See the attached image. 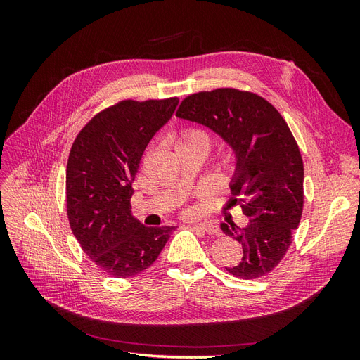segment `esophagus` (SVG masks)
Instances as JSON below:
<instances>
[{
	"mask_svg": "<svg viewBox=\"0 0 360 360\" xmlns=\"http://www.w3.org/2000/svg\"><path fill=\"white\" fill-rule=\"evenodd\" d=\"M193 228H195V230L201 231V233H205V234L219 236V230H217L216 226H213V225H210V224H195Z\"/></svg>",
	"mask_w": 360,
	"mask_h": 360,
	"instance_id": "obj_1",
	"label": "esophagus"
}]
</instances>
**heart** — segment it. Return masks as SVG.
<instances>
[{"label":"heart","mask_w":360,"mask_h":360,"mask_svg":"<svg viewBox=\"0 0 360 360\" xmlns=\"http://www.w3.org/2000/svg\"><path fill=\"white\" fill-rule=\"evenodd\" d=\"M176 150H200L202 153H207V150L210 148V136L205 130L200 127H184L181 129L179 135L174 141ZM230 169H233V165H230Z\"/></svg>","instance_id":"b5f03b06"}]
</instances>
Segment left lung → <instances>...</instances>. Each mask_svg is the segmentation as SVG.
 I'll return each instance as SVG.
<instances>
[{"mask_svg":"<svg viewBox=\"0 0 360 360\" xmlns=\"http://www.w3.org/2000/svg\"><path fill=\"white\" fill-rule=\"evenodd\" d=\"M176 115L209 127L234 151L230 188L249 222L221 225L243 249L226 271L242 279L267 275L284 258L303 210V160L285 120L261 96L236 89L191 94Z\"/></svg>","mask_w":360,"mask_h":360,"instance_id":"left-lung-1","label":"left lung"}]
</instances>
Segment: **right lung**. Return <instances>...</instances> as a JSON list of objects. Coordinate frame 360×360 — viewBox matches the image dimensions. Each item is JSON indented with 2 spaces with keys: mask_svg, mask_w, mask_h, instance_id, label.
I'll use <instances>...</instances> for the list:
<instances>
[{
  "mask_svg": "<svg viewBox=\"0 0 360 360\" xmlns=\"http://www.w3.org/2000/svg\"><path fill=\"white\" fill-rule=\"evenodd\" d=\"M177 97L122 101L96 114L76 136L66 169L69 224L105 274L130 278L158 259L176 226L148 228L130 212L141 158L172 117Z\"/></svg>",
  "mask_w": 360,
  "mask_h": 360,
  "instance_id": "right-lung-1",
  "label": "right lung"
}]
</instances>
